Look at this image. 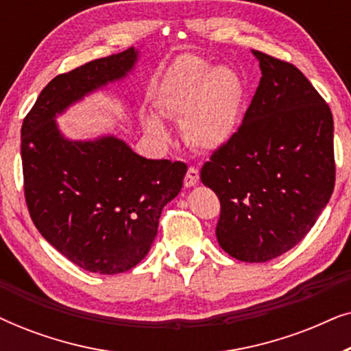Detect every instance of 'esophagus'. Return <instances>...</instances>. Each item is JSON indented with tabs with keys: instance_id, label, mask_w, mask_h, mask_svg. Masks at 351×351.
Instances as JSON below:
<instances>
[{
	"instance_id": "esophagus-1",
	"label": "esophagus",
	"mask_w": 351,
	"mask_h": 351,
	"mask_svg": "<svg viewBox=\"0 0 351 351\" xmlns=\"http://www.w3.org/2000/svg\"><path fill=\"white\" fill-rule=\"evenodd\" d=\"M199 182V171L196 169V167H189V171H186L185 174V179H184V184L186 189H190V186H195L196 184Z\"/></svg>"
}]
</instances>
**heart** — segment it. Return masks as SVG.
Returning <instances> with one entry per match:
<instances>
[{
    "instance_id": "heart-1",
    "label": "heart",
    "mask_w": 351,
    "mask_h": 351,
    "mask_svg": "<svg viewBox=\"0 0 351 351\" xmlns=\"http://www.w3.org/2000/svg\"><path fill=\"white\" fill-rule=\"evenodd\" d=\"M244 90L228 66H215L198 57H182L167 73L156 100L166 117H182L186 141L201 150H219L232 141L239 126ZM145 131L158 141L171 138L160 113L143 112Z\"/></svg>"
}]
</instances>
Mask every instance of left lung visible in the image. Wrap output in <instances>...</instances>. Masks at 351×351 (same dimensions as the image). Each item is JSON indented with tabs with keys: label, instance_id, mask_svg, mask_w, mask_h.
I'll list each match as a JSON object with an SVG mask.
<instances>
[{
	"label": "left lung",
	"instance_id": "8db88e82",
	"mask_svg": "<svg viewBox=\"0 0 351 351\" xmlns=\"http://www.w3.org/2000/svg\"><path fill=\"white\" fill-rule=\"evenodd\" d=\"M262 70L243 124L201 169L220 199V247L268 262L300 243L335 182L334 121L323 97L287 62L252 51Z\"/></svg>",
	"mask_w": 351,
	"mask_h": 351
}]
</instances>
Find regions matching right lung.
Returning a JSON list of instances; mask_svg holds the SVG:
<instances>
[{
    "label": "right lung",
    "mask_w": 351,
    "mask_h": 351,
    "mask_svg": "<svg viewBox=\"0 0 351 351\" xmlns=\"http://www.w3.org/2000/svg\"><path fill=\"white\" fill-rule=\"evenodd\" d=\"M126 49L56 76L22 124V169L30 217L51 246L83 270L117 275L147 256L165 206L182 190L186 166L147 160L123 138H69L57 118L136 70Z\"/></svg>",
    "instance_id": "add662e5"
}]
</instances>
